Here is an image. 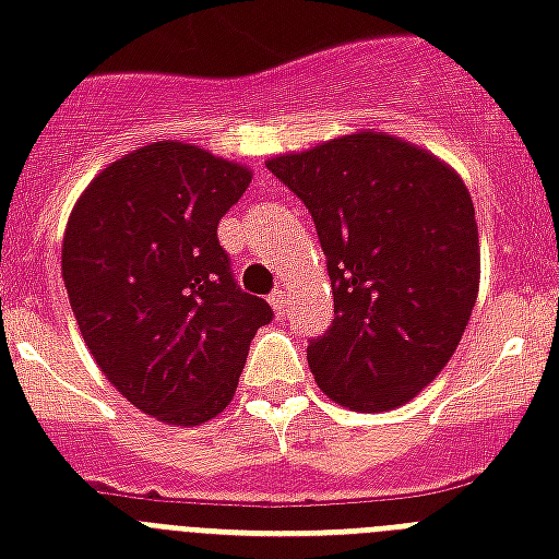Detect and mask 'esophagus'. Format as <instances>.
Segmentation results:
<instances>
[{
	"label": "esophagus",
	"mask_w": 559,
	"mask_h": 559,
	"mask_svg": "<svg viewBox=\"0 0 559 559\" xmlns=\"http://www.w3.org/2000/svg\"><path fill=\"white\" fill-rule=\"evenodd\" d=\"M270 305L275 313H284V307H287V296H284V289H275V293H272Z\"/></svg>",
	"instance_id": "34e87169"
}]
</instances>
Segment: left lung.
<instances>
[{
	"label": "left lung",
	"mask_w": 559,
	"mask_h": 559,
	"mask_svg": "<svg viewBox=\"0 0 559 559\" xmlns=\"http://www.w3.org/2000/svg\"><path fill=\"white\" fill-rule=\"evenodd\" d=\"M266 168L305 202L328 258L333 324L307 362L340 406L385 412L438 377L478 296V226L467 188L394 135H342Z\"/></svg>",
	"instance_id": "obj_1"
}]
</instances>
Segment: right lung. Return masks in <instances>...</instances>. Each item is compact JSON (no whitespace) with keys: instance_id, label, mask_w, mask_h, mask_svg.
<instances>
[{"instance_id":"obj_1","label":"right lung","mask_w":559,"mask_h":559,"mask_svg":"<svg viewBox=\"0 0 559 559\" xmlns=\"http://www.w3.org/2000/svg\"><path fill=\"white\" fill-rule=\"evenodd\" d=\"M249 168L182 142L112 162L74 205L63 284L86 348L112 385L162 424L197 426L235 397L272 307L240 289L217 223Z\"/></svg>"}]
</instances>
